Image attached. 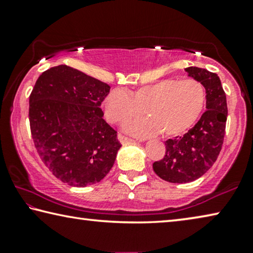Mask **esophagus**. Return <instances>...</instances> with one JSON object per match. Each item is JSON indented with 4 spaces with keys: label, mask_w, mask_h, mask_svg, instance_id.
<instances>
[{
    "label": "esophagus",
    "mask_w": 253,
    "mask_h": 253,
    "mask_svg": "<svg viewBox=\"0 0 253 253\" xmlns=\"http://www.w3.org/2000/svg\"><path fill=\"white\" fill-rule=\"evenodd\" d=\"M118 139H119V142L122 143V144H127V143H134V142H136V141H134L133 138L123 136V135H118Z\"/></svg>",
    "instance_id": "obj_1"
}]
</instances>
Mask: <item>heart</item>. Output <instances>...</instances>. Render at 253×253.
Listing matches in <instances>:
<instances>
[{
	"label": "heart",
	"mask_w": 253,
	"mask_h": 253,
	"mask_svg": "<svg viewBox=\"0 0 253 253\" xmlns=\"http://www.w3.org/2000/svg\"><path fill=\"white\" fill-rule=\"evenodd\" d=\"M206 99L205 87L195 79H164L142 86L133 94L123 88L110 90L104 100V114L109 122L125 123L144 109L149 118L127 124L126 130L139 137L161 131L175 136L193 126L205 109Z\"/></svg>",
	"instance_id": "obj_1"
}]
</instances>
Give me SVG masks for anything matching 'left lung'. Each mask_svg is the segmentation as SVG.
I'll return each mask as SVG.
<instances>
[{"instance_id":"left-lung-1","label":"left lung","mask_w":253,"mask_h":253,"mask_svg":"<svg viewBox=\"0 0 253 253\" xmlns=\"http://www.w3.org/2000/svg\"><path fill=\"white\" fill-rule=\"evenodd\" d=\"M188 77L203 85L207 111L186 134L166 141V156L153 164L156 174L169 183H190L198 179L217 160L224 142L227 103L220 79L198 67L185 68Z\"/></svg>"}]
</instances>
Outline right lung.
Returning a JSON list of instances; mask_svg holds the SVG:
<instances>
[{
    "label": "right lung",
    "mask_w": 253,
    "mask_h": 253,
    "mask_svg": "<svg viewBox=\"0 0 253 253\" xmlns=\"http://www.w3.org/2000/svg\"><path fill=\"white\" fill-rule=\"evenodd\" d=\"M110 86L65 65L47 69L29 97L36 150L56 178L75 187L102 180L122 144L103 119Z\"/></svg>",
    "instance_id": "obj_1"
}]
</instances>
